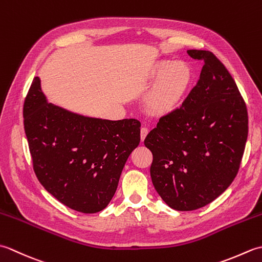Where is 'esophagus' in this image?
<instances>
[{"mask_svg": "<svg viewBox=\"0 0 262 262\" xmlns=\"http://www.w3.org/2000/svg\"><path fill=\"white\" fill-rule=\"evenodd\" d=\"M147 134H148V129L146 127H142L141 128V140H142V142L145 140V137L147 136Z\"/></svg>", "mask_w": 262, "mask_h": 262, "instance_id": "1", "label": "esophagus"}]
</instances>
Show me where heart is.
Here are the masks:
<instances>
[{"instance_id":"heart-1","label":"heart","mask_w":262,"mask_h":262,"mask_svg":"<svg viewBox=\"0 0 262 262\" xmlns=\"http://www.w3.org/2000/svg\"><path fill=\"white\" fill-rule=\"evenodd\" d=\"M192 81V72L183 62L170 59L154 64L147 74V82L155 84L147 99V109L157 116L173 113L185 99Z\"/></svg>"}]
</instances>
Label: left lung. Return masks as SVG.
<instances>
[{
    "label": "left lung",
    "mask_w": 262,
    "mask_h": 262,
    "mask_svg": "<svg viewBox=\"0 0 262 262\" xmlns=\"http://www.w3.org/2000/svg\"><path fill=\"white\" fill-rule=\"evenodd\" d=\"M187 53L204 62L197 84L144 141L155 190L180 211L202 208L230 187L248 138L247 105L229 71L208 51Z\"/></svg>",
    "instance_id": "8db88e82"
}]
</instances>
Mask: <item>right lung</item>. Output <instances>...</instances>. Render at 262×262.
Returning a JSON list of instances; mask_svg holds the SVG:
<instances>
[{
	"label": "right lung",
	"mask_w": 262,
	"mask_h": 262,
	"mask_svg": "<svg viewBox=\"0 0 262 262\" xmlns=\"http://www.w3.org/2000/svg\"><path fill=\"white\" fill-rule=\"evenodd\" d=\"M24 118L33 170L43 188L81 213L107 207L141 142V122L93 118L48 102L38 76L25 100Z\"/></svg>",
	"instance_id": "obj_1"
}]
</instances>
